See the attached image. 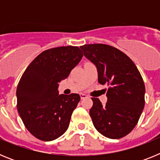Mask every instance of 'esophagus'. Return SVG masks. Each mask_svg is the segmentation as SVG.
Here are the masks:
<instances>
[{"mask_svg":"<svg viewBox=\"0 0 160 160\" xmlns=\"http://www.w3.org/2000/svg\"><path fill=\"white\" fill-rule=\"evenodd\" d=\"M80 96H81L82 99H85V98H87L88 97L86 94H80Z\"/></svg>","mask_w":160,"mask_h":160,"instance_id":"obj_1","label":"esophagus"}]
</instances>
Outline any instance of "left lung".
<instances>
[{
  "label": "left lung",
  "instance_id": "8db88e82",
  "mask_svg": "<svg viewBox=\"0 0 160 160\" xmlns=\"http://www.w3.org/2000/svg\"><path fill=\"white\" fill-rule=\"evenodd\" d=\"M80 48L85 57L95 65L98 82L109 86L106 105L92 98L90 115L94 128L107 138H122L135 128L144 108L142 76L132 60L116 48L105 44Z\"/></svg>",
  "mask_w": 160,
  "mask_h": 160
}]
</instances>
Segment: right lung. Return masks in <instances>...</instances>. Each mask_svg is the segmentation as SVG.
I'll list each match as a JSON object with an SVG mask.
<instances>
[{"instance_id":"add662e5","label":"right lung","mask_w":160,"mask_h":160,"mask_svg":"<svg viewBox=\"0 0 160 160\" xmlns=\"http://www.w3.org/2000/svg\"><path fill=\"white\" fill-rule=\"evenodd\" d=\"M83 54L78 46L45 50L32 61L17 88L18 111L26 129L42 141L62 135L80 101L78 94H58V83L69 76Z\"/></svg>"}]
</instances>
